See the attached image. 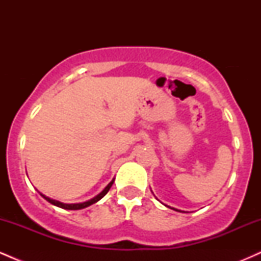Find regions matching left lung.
Instances as JSON below:
<instances>
[{"mask_svg":"<svg viewBox=\"0 0 261 261\" xmlns=\"http://www.w3.org/2000/svg\"><path fill=\"white\" fill-rule=\"evenodd\" d=\"M167 206V205H166ZM168 207H169V206H168ZM170 208H173V207H170ZM173 210H175V211H179V212H182V211H180V210H176V208H173Z\"/></svg>","mask_w":261,"mask_h":261,"instance_id":"8db88e82","label":"left lung"}]
</instances>
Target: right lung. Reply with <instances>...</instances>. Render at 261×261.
Returning a JSON list of instances; mask_svg holds the SVG:
<instances>
[{"instance_id":"1","label":"right lung","mask_w":261,"mask_h":261,"mask_svg":"<svg viewBox=\"0 0 261 261\" xmlns=\"http://www.w3.org/2000/svg\"><path fill=\"white\" fill-rule=\"evenodd\" d=\"M113 182H114V179H113L112 181L109 182V184L107 185L106 188L103 189V191H100V193L98 194L97 196H94V197H93V199H91V200H87V201H85V202H79V203H64V202H61V201H58V200L50 199V197L45 196L44 194H41V193H39V194H40V195L43 196L44 199L46 200V201H49L50 203H51V205L58 206V207H61V208H65V210H82V208H86V207H88V206L93 205V203L98 202V201H99V200L101 199V197L106 196V194L108 193V191H109V189L112 188Z\"/></svg>"}]
</instances>
